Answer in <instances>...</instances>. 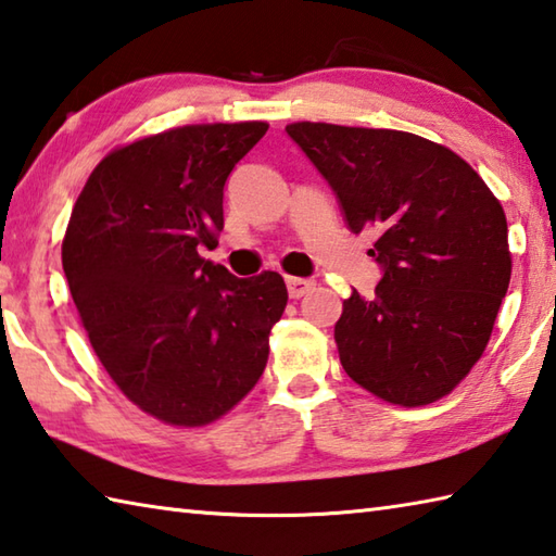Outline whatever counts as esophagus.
<instances>
[{"label": "esophagus", "instance_id": "1", "mask_svg": "<svg viewBox=\"0 0 556 556\" xmlns=\"http://www.w3.org/2000/svg\"><path fill=\"white\" fill-rule=\"evenodd\" d=\"M286 286H288V295L292 300H300V298H305L307 292L314 288V282L307 280V278H288Z\"/></svg>", "mask_w": 556, "mask_h": 556}]
</instances>
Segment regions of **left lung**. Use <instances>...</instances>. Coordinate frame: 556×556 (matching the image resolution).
<instances>
[{
	"label": "left lung",
	"mask_w": 556,
	"mask_h": 556,
	"mask_svg": "<svg viewBox=\"0 0 556 556\" xmlns=\"http://www.w3.org/2000/svg\"><path fill=\"white\" fill-rule=\"evenodd\" d=\"M351 232L375 229L382 278L333 327L343 370L400 406L450 394L484 353L510 282L504 207L453 150L402 130L292 123Z\"/></svg>",
	"instance_id": "1"
}]
</instances>
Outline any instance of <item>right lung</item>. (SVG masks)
Masks as SVG:
<instances>
[{"label":"right lung","instance_id":"1","mask_svg":"<svg viewBox=\"0 0 556 556\" xmlns=\"http://www.w3.org/2000/svg\"><path fill=\"white\" fill-rule=\"evenodd\" d=\"M266 123L184 125L103 156L72 207L62 268L91 349L144 414L205 426L242 402L288 305L274 270L237 278L201 256L225 181Z\"/></svg>","mask_w":556,"mask_h":556}]
</instances>
